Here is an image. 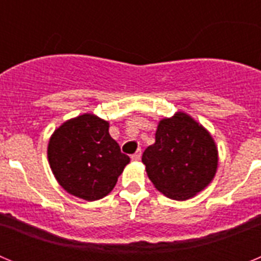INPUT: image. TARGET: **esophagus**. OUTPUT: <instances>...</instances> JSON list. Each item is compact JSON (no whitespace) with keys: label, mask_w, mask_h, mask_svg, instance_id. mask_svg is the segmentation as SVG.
Masks as SVG:
<instances>
[{"label":"esophagus","mask_w":261,"mask_h":261,"mask_svg":"<svg viewBox=\"0 0 261 261\" xmlns=\"http://www.w3.org/2000/svg\"><path fill=\"white\" fill-rule=\"evenodd\" d=\"M130 158H132V161H135V162H137V161H140V159H141V151L138 150L137 153L133 154V155L130 156Z\"/></svg>","instance_id":"obj_1"}]
</instances>
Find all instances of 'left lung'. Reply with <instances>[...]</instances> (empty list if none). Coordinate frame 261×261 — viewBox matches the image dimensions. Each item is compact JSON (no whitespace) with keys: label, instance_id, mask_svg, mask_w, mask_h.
I'll return each instance as SVG.
<instances>
[{"label":"left lung","instance_id":"8db88e82","mask_svg":"<svg viewBox=\"0 0 261 261\" xmlns=\"http://www.w3.org/2000/svg\"><path fill=\"white\" fill-rule=\"evenodd\" d=\"M146 174L166 197L192 199L216 176L218 149L211 132L183 111L159 120L155 142L142 154Z\"/></svg>","mask_w":261,"mask_h":261}]
</instances>
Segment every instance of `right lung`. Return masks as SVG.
I'll return each mask as SVG.
<instances>
[{"label":"right lung","mask_w":261,"mask_h":261,"mask_svg":"<svg viewBox=\"0 0 261 261\" xmlns=\"http://www.w3.org/2000/svg\"><path fill=\"white\" fill-rule=\"evenodd\" d=\"M108 129V121L89 112L55 129L48 141V162L68 193L95 201L114 190L130 159L120 151Z\"/></svg>","instance_id":"1"}]
</instances>
